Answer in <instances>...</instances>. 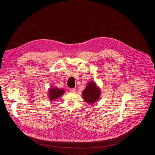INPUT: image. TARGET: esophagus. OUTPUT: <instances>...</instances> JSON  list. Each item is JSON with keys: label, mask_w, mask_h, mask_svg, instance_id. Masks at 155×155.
Returning <instances> with one entry per match:
<instances>
[{"label": "esophagus", "mask_w": 155, "mask_h": 155, "mask_svg": "<svg viewBox=\"0 0 155 155\" xmlns=\"http://www.w3.org/2000/svg\"><path fill=\"white\" fill-rule=\"evenodd\" d=\"M69 91H70L71 92H75L76 89H75V88H70L69 89Z\"/></svg>", "instance_id": "1"}]
</instances>
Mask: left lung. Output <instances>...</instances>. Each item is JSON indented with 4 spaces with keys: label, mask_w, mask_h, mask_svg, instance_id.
Masks as SVG:
<instances>
[{
    "label": "left lung",
    "mask_w": 155,
    "mask_h": 155,
    "mask_svg": "<svg viewBox=\"0 0 155 155\" xmlns=\"http://www.w3.org/2000/svg\"><path fill=\"white\" fill-rule=\"evenodd\" d=\"M82 95L85 102L92 104L99 99L101 95V89L95 81H89L86 88L82 92Z\"/></svg>",
    "instance_id": "left-lung-1"
}]
</instances>
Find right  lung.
I'll return each mask as SVG.
<instances>
[{
  "instance_id": "right-lung-1",
  "label": "right lung",
  "mask_w": 155,
  "mask_h": 155,
  "mask_svg": "<svg viewBox=\"0 0 155 155\" xmlns=\"http://www.w3.org/2000/svg\"><path fill=\"white\" fill-rule=\"evenodd\" d=\"M66 91L64 89H59L54 85H52L48 89V98L51 102H55Z\"/></svg>"
}]
</instances>
